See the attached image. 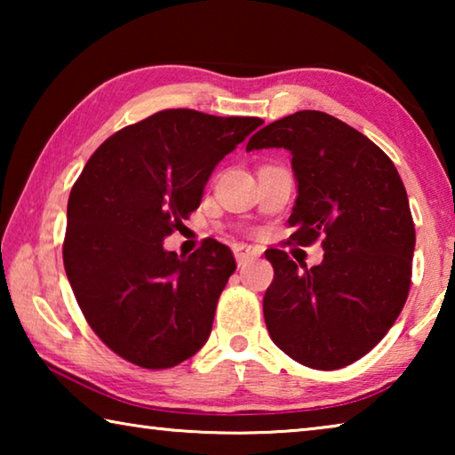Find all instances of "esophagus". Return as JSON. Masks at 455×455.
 Returning a JSON list of instances; mask_svg holds the SVG:
<instances>
[{
	"instance_id": "1",
	"label": "esophagus",
	"mask_w": 455,
	"mask_h": 455,
	"mask_svg": "<svg viewBox=\"0 0 455 455\" xmlns=\"http://www.w3.org/2000/svg\"><path fill=\"white\" fill-rule=\"evenodd\" d=\"M259 255H260L259 249H255V246H251V244H236L235 246V259H236L238 267L251 263V260L257 259Z\"/></svg>"
}]
</instances>
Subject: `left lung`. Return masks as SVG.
<instances>
[{
    "instance_id": "8db88e82",
    "label": "left lung",
    "mask_w": 455,
    "mask_h": 455,
    "mask_svg": "<svg viewBox=\"0 0 455 455\" xmlns=\"http://www.w3.org/2000/svg\"><path fill=\"white\" fill-rule=\"evenodd\" d=\"M292 154L297 200L287 243L323 238V263L299 268L281 249L263 299L268 335L301 365L341 369L394 325L411 284L415 227L397 168L367 136L325 112L301 110L260 128L246 150Z\"/></svg>"
}]
</instances>
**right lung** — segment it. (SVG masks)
<instances>
[{"label":"right lung","instance_id":"obj_1","mask_svg":"<svg viewBox=\"0 0 455 455\" xmlns=\"http://www.w3.org/2000/svg\"><path fill=\"white\" fill-rule=\"evenodd\" d=\"M263 120L163 110L122 128L92 154L68 200L64 268L94 333L144 369L203 347L236 263L206 238L179 257L163 241L198 209L204 184Z\"/></svg>","mask_w":455,"mask_h":455}]
</instances>
